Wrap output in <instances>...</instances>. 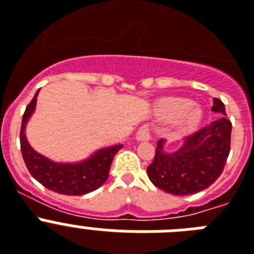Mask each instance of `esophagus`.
Wrapping results in <instances>:
<instances>
[{"label":"esophagus","instance_id":"esophagus-1","mask_svg":"<svg viewBox=\"0 0 254 254\" xmlns=\"http://www.w3.org/2000/svg\"><path fill=\"white\" fill-rule=\"evenodd\" d=\"M137 140L140 141H146V140H150V126L149 125H142L137 131Z\"/></svg>","mask_w":254,"mask_h":254}]
</instances>
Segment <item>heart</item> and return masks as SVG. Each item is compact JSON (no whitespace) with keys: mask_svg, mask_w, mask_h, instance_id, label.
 Returning a JSON list of instances; mask_svg holds the SVG:
<instances>
[{"mask_svg":"<svg viewBox=\"0 0 254 254\" xmlns=\"http://www.w3.org/2000/svg\"><path fill=\"white\" fill-rule=\"evenodd\" d=\"M191 100L181 97H168L164 99L158 105V112L164 118H176L181 116L180 125L183 128H191L192 126L200 121V109L192 106Z\"/></svg>","mask_w":254,"mask_h":254,"instance_id":"heart-1","label":"heart"}]
</instances>
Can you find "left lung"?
<instances>
[{
	"label": "left lung",
	"instance_id": "1",
	"mask_svg": "<svg viewBox=\"0 0 254 254\" xmlns=\"http://www.w3.org/2000/svg\"><path fill=\"white\" fill-rule=\"evenodd\" d=\"M212 110L224 117L188 136L183 148L175 153H166L163 140L158 141L148 176L160 190L172 195H191L209 188L221 176L230 153L233 125L217 97L213 99Z\"/></svg>",
	"mask_w": 254,
	"mask_h": 254
}]
</instances>
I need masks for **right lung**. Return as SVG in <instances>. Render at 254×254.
<instances>
[{
  "mask_svg": "<svg viewBox=\"0 0 254 254\" xmlns=\"http://www.w3.org/2000/svg\"><path fill=\"white\" fill-rule=\"evenodd\" d=\"M37 95L32 99L23 114L20 127V149L28 171L49 190L64 195H83L99 189L109 176L110 164L122 145L101 149L82 163L60 164L51 162L32 149L25 137V125L36 108Z\"/></svg>",
  "mask_w": 254,
  "mask_h": 254,
  "instance_id": "add662e5",
  "label": "right lung"
}]
</instances>
